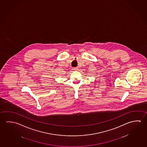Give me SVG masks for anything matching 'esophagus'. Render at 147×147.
I'll list each match as a JSON object with an SVG mask.
<instances>
[{
  "instance_id": "esophagus-1",
  "label": "esophagus",
  "mask_w": 147,
  "mask_h": 147,
  "mask_svg": "<svg viewBox=\"0 0 147 147\" xmlns=\"http://www.w3.org/2000/svg\"><path fill=\"white\" fill-rule=\"evenodd\" d=\"M78 69V67H73L72 69V70H77Z\"/></svg>"
}]
</instances>
